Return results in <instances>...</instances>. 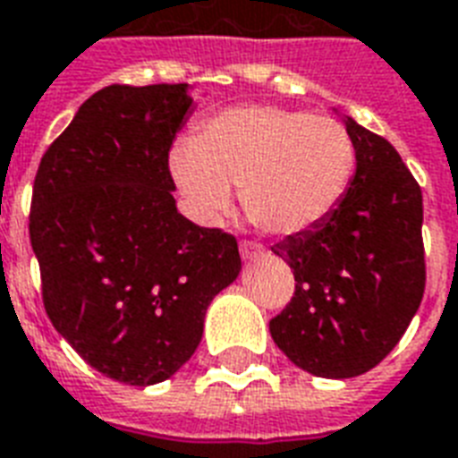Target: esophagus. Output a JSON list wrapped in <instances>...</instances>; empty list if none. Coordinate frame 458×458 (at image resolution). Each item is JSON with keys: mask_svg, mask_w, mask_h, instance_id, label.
Returning <instances> with one entry per match:
<instances>
[{"mask_svg": "<svg viewBox=\"0 0 458 458\" xmlns=\"http://www.w3.org/2000/svg\"><path fill=\"white\" fill-rule=\"evenodd\" d=\"M262 255H265V248H262L260 243H253V241H243V243H241V258L246 262L258 260Z\"/></svg>", "mask_w": 458, "mask_h": 458, "instance_id": "34e87169", "label": "esophagus"}]
</instances>
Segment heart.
<instances>
[{
    "mask_svg": "<svg viewBox=\"0 0 458 458\" xmlns=\"http://www.w3.org/2000/svg\"><path fill=\"white\" fill-rule=\"evenodd\" d=\"M169 169L198 222L219 225L233 191L248 219L275 236H299L339 208L353 174V143L342 123L272 105L225 109L198 140H179Z\"/></svg>",
    "mask_w": 458,
    "mask_h": 458,
    "instance_id": "heart-1",
    "label": "heart"
}]
</instances>
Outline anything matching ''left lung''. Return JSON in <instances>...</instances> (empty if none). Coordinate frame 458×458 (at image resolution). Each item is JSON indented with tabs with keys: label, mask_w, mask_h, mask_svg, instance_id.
I'll use <instances>...</instances> for the list:
<instances>
[{
	"label": "left lung",
	"mask_w": 458,
	"mask_h": 458,
	"mask_svg": "<svg viewBox=\"0 0 458 458\" xmlns=\"http://www.w3.org/2000/svg\"><path fill=\"white\" fill-rule=\"evenodd\" d=\"M356 174L320 226L272 253L296 279L292 303L269 320L286 358L315 377L368 373L394 349L425 292L423 193L389 140L351 116Z\"/></svg>",
	"instance_id": "1"
}]
</instances>
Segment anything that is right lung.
I'll list each match as a JSON object with an SVG mask.
<instances>
[{
  "instance_id": "right-lung-1",
  "label": "right lung",
  "mask_w": 458,
  "mask_h": 458,
  "mask_svg": "<svg viewBox=\"0 0 458 458\" xmlns=\"http://www.w3.org/2000/svg\"><path fill=\"white\" fill-rule=\"evenodd\" d=\"M189 83L107 85L42 155L30 205L49 320L85 363L148 387L203 339L208 306L241 272L236 239L176 210L169 148Z\"/></svg>"
}]
</instances>
